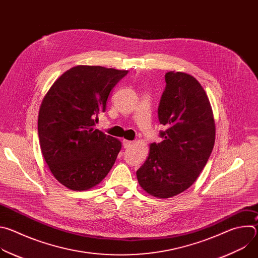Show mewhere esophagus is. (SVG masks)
I'll return each mask as SVG.
<instances>
[{"label":"esophagus","mask_w":258,"mask_h":258,"mask_svg":"<svg viewBox=\"0 0 258 258\" xmlns=\"http://www.w3.org/2000/svg\"><path fill=\"white\" fill-rule=\"evenodd\" d=\"M132 141H128V140H122V145H123V147L124 148H128V147H131V145H132Z\"/></svg>","instance_id":"1"}]
</instances>
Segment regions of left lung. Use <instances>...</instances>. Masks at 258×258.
<instances>
[{"instance_id": "obj_1", "label": "left lung", "mask_w": 258, "mask_h": 258, "mask_svg": "<svg viewBox=\"0 0 258 258\" xmlns=\"http://www.w3.org/2000/svg\"><path fill=\"white\" fill-rule=\"evenodd\" d=\"M158 107L162 142L150 145L148 158L138 169L140 186L157 198H170L190 188L206 165L215 141L208 97L199 82L185 72L165 75Z\"/></svg>"}]
</instances>
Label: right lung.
Wrapping results in <instances>:
<instances>
[{
    "label": "right lung",
    "mask_w": 258,
    "mask_h": 258,
    "mask_svg": "<svg viewBox=\"0 0 258 258\" xmlns=\"http://www.w3.org/2000/svg\"><path fill=\"white\" fill-rule=\"evenodd\" d=\"M127 70L79 65L65 71L41 104L38 132L55 178L73 191L89 190L108 174L121 149L119 140L94 128L108 96Z\"/></svg>",
    "instance_id": "right-lung-1"
}]
</instances>
